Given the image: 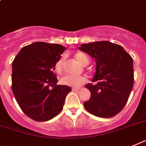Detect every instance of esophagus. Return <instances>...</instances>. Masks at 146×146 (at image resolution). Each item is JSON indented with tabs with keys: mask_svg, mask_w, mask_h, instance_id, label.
I'll return each mask as SVG.
<instances>
[{
	"mask_svg": "<svg viewBox=\"0 0 146 146\" xmlns=\"http://www.w3.org/2000/svg\"><path fill=\"white\" fill-rule=\"evenodd\" d=\"M79 90H80V89H75V88H73V89H72V91H74V92H77V91H78Z\"/></svg>",
	"mask_w": 146,
	"mask_h": 146,
	"instance_id": "1",
	"label": "esophagus"
}]
</instances>
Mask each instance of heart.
I'll list each match as a JSON object with an SVG mask.
<instances>
[{
    "label": "heart",
    "instance_id": "obj_1",
    "mask_svg": "<svg viewBox=\"0 0 146 146\" xmlns=\"http://www.w3.org/2000/svg\"><path fill=\"white\" fill-rule=\"evenodd\" d=\"M74 57L80 64L83 66H86L89 63V60L87 56L82 52H77L74 54ZM65 64V56L62 55L57 60L55 64V71L57 73H61L63 71ZM86 78L84 76H73V75H65L60 80L61 84L66 86H71L73 88H79L86 83Z\"/></svg>",
    "mask_w": 146,
    "mask_h": 146
}]
</instances>
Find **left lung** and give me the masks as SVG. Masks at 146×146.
<instances>
[{"label":"left lung","instance_id":"8db88e82","mask_svg":"<svg viewBox=\"0 0 146 146\" xmlns=\"http://www.w3.org/2000/svg\"><path fill=\"white\" fill-rule=\"evenodd\" d=\"M80 50L95 58L96 74L86 88L91 92L85 109L102 118L113 117L126 105L133 86V58L119 44L108 41L82 44Z\"/></svg>","mask_w":146,"mask_h":146}]
</instances>
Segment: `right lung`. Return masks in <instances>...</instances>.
I'll return each mask as SVG.
<instances>
[{
  "label": "right lung",
  "mask_w": 146,
  "mask_h": 146,
  "mask_svg": "<svg viewBox=\"0 0 146 146\" xmlns=\"http://www.w3.org/2000/svg\"><path fill=\"white\" fill-rule=\"evenodd\" d=\"M65 50L61 44L38 42L22 48L13 60L12 91L21 110L35 121L58 115L72 91L70 86L56 84L54 72Z\"/></svg>",
  "instance_id": "1"
}]
</instances>
